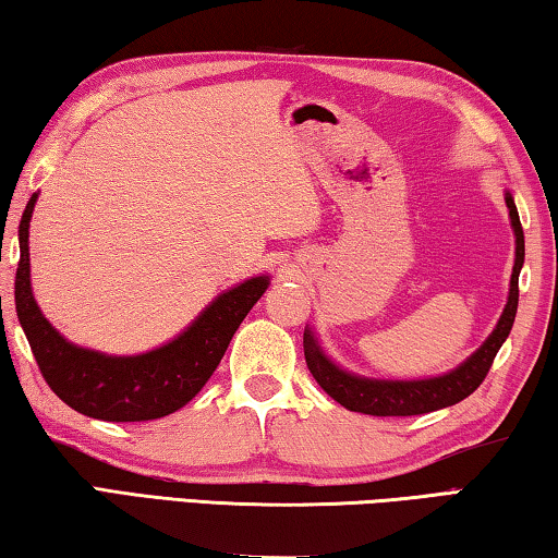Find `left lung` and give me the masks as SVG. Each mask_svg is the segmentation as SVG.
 <instances>
[{"mask_svg":"<svg viewBox=\"0 0 558 558\" xmlns=\"http://www.w3.org/2000/svg\"><path fill=\"white\" fill-rule=\"evenodd\" d=\"M507 209H509V216H512V226L517 233V260L512 270V282H509V300L505 305V313L499 317L495 332L487 337V342L480 347L465 364L458 366L456 372L438 376V379L372 381V379H359V376L337 369V366L329 362L323 352H319V347L315 344V337L305 332L302 344H305L307 369L337 403H342L349 411L366 413V415H421V413L446 409V405L468 399V396L485 381V376L495 362L499 347H502L509 329L514 325L517 302H519V270H522V263H524V231H522V223H519L514 199L509 194H507Z\"/></svg>","mask_w":558,"mask_h":558,"instance_id":"1","label":"left lung"}]
</instances>
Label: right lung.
<instances>
[{"mask_svg":"<svg viewBox=\"0 0 558 558\" xmlns=\"http://www.w3.org/2000/svg\"><path fill=\"white\" fill-rule=\"evenodd\" d=\"M34 194L19 221V268L14 302L39 372L51 391L73 411L100 421H153L182 409L219 366L235 329L268 288L253 278L211 302L174 342L140 356H106L65 342L46 323L29 286V221Z\"/></svg>","mask_w":558,"mask_h":558,"instance_id":"1","label":"right lung"}]
</instances>
